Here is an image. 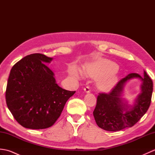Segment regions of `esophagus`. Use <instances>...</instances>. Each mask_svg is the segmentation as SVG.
<instances>
[{
	"mask_svg": "<svg viewBox=\"0 0 155 155\" xmlns=\"http://www.w3.org/2000/svg\"><path fill=\"white\" fill-rule=\"evenodd\" d=\"M84 91L85 92H86V93H91V88H90V87H88V86L85 87V88H84Z\"/></svg>",
	"mask_w": 155,
	"mask_h": 155,
	"instance_id": "1",
	"label": "esophagus"
}]
</instances>
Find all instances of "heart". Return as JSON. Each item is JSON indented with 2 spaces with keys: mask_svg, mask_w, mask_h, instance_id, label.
<instances>
[{
  "mask_svg": "<svg viewBox=\"0 0 155 155\" xmlns=\"http://www.w3.org/2000/svg\"><path fill=\"white\" fill-rule=\"evenodd\" d=\"M118 66L113 61L104 58H97L87 65L86 73L94 78H98V86L103 90L113 88L117 80ZM70 74L76 78L83 77V74L76 67L72 68Z\"/></svg>",
  "mask_w": 155,
  "mask_h": 155,
  "instance_id": "1",
  "label": "heart"
}]
</instances>
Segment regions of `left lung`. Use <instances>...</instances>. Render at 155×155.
<instances>
[{"label": "left lung", "instance_id": "left-lung-1", "mask_svg": "<svg viewBox=\"0 0 155 155\" xmlns=\"http://www.w3.org/2000/svg\"><path fill=\"white\" fill-rule=\"evenodd\" d=\"M142 81L141 93L133 106L127 104L121 97L125 84L133 78ZM153 84L149 76L144 71V77L137 73H130L118 82L109 93H99L97 105L93 111L96 123L100 128L108 131H118L134 126L150 107Z\"/></svg>", "mask_w": 155, "mask_h": 155}]
</instances>
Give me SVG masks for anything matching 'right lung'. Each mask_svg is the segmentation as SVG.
<instances>
[{"label": "right lung", "instance_id": "right-lung-1", "mask_svg": "<svg viewBox=\"0 0 155 155\" xmlns=\"http://www.w3.org/2000/svg\"><path fill=\"white\" fill-rule=\"evenodd\" d=\"M52 58L42 54L28 55L11 68L6 102L15 120L31 129H44L54 124L68 98L76 91L56 83L54 74L46 63Z\"/></svg>", "mask_w": 155, "mask_h": 155}]
</instances>
